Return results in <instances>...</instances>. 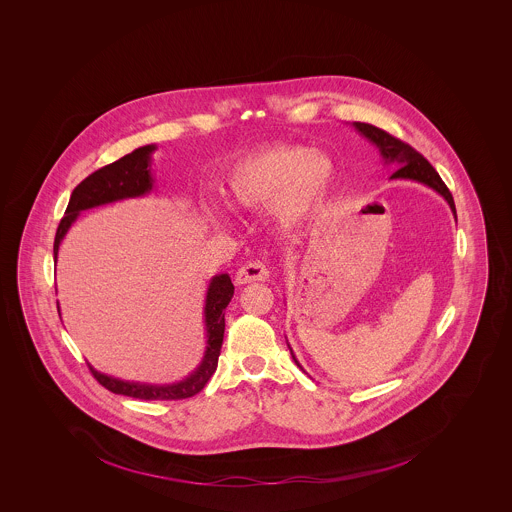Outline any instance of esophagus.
Segmentation results:
<instances>
[{
	"label": "esophagus",
	"mask_w": 512,
	"mask_h": 512,
	"mask_svg": "<svg viewBox=\"0 0 512 512\" xmlns=\"http://www.w3.org/2000/svg\"><path fill=\"white\" fill-rule=\"evenodd\" d=\"M266 278H268V268H266L263 263L255 261V263L244 264V266L236 272L234 281H236L238 285H246V283H251V281H264Z\"/></svg>",
	"instance_id": "34e87169"
}]
</instances>
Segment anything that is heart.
<instances>
[{
  "label": "heart",
  "instance_id": "heart-1",
  "mask_svg": "<svg viewBox=\"0 0 512 512\" xmlns=\"http://www.w3.org/2000/svg\"><path fill=\"white\" fill-rule=\"evenodd\" d=\"M336 180V161L302 144H272L238 157L223 174L219 191L236 212L272 208L281 229L304 227L325 206Z\"/></svg>",
  "mask_w": 512,
  "mask_h": 512
}]
</instances>
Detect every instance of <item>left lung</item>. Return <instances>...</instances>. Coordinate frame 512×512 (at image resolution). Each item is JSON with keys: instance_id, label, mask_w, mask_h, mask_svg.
I'll return each mask as SVG.
<instances>
[{"instance_id": "obj_1", "label": "left lung", "mask_w": 512, "mask_h": 512, "mask_svg": "<svg viewBox=\"0 0 512 512\" xmlns=\"http://www.w3.org/2000/svg\"><path fill=\"white\" fill-rule=\"evenodd\" d=\"M353 127L379 150L383 167L394 171L390 180H411V182H419L424 186L432 187L435 193H439L445 201L449 202L450 210L456 217V206H454V199H452L449 189L443 184L441 176L437 174L434 167L415 148H411L409 144H405L400 139H394L392 135H388L387 131H383L375 125L353 122ZM289 349H291V345H289ZM291 355H293L296 366H300L293 349H291Z\"/></svg>"}]
</instances>
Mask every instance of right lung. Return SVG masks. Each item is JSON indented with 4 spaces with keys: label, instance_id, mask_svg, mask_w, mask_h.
Returning <instances> with one entry per match:
<instances>
[{
    "label": "right lung",
    "instance_id": "1",
    "mask_svg": "<svg viewBox=\"0 0 512 512\" xmlns=\"http://www.w3.org/2000/svg\"><path fill=\"white\" fill-rule=\"evenodd\" d=\"M155 150H157L155 144L140 146L131 154L124 155L122 159L93 172L73 189L65 216L62 217L54 238V261H58V251H60L63 236L77 221L80 212L110 204V202L144 197L154 189L152 155ZM233 295L234 285L229 274H217L210 279L206 298H204V330H206L204 355L199 366L182 381L165 383V385L125 381L114 375L97 372L90 364L93 377L103 387L109 388L110 392L139 398V400H182V398L195 396L208 383L212 373L216 372L217 358H219L223 332H225V308L229 306ZM58 313H60V304H58Z\"/></svg>",
    "mask_w": 512,
    "mask_h": 512
}]
</instances>
